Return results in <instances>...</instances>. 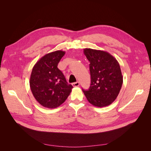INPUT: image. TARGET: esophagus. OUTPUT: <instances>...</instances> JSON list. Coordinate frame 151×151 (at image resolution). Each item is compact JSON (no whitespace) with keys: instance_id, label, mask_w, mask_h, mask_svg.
I'll return each instance as SVG.
<instances>
[{"instance_id":"1","label":"esophagus","mask_w":151,"mask_h":151,"mask_svg":"<svg viewBox=\"0 0 151 151\" xmlns=\"http://www.w3.org/2000/svg\"><path fill=\"white\" fill-rule=\"evenodd\" d=\"M72 85L73 86H74V87H78V86H79L80 84H79V82H76V83H72Z\"/></svg>"}]
</instances>
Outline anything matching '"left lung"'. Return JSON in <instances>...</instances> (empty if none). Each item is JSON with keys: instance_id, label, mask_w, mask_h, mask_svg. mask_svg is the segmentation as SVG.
I'll return each instance as SVG.
<instances>
[{"instance_id": "obj_1", "label": "left lung", "mask_w": 151, "mask_h": 151, "mask_svg": "<svg viewBox=\"0 0 151 151\" xmlns=\"http://www.w3.org/2000/svg\"><path fill=\"white\" fill-rule=\"evenodd\" d=\"M89 61L91 86L83 89L88 101L93 106L104 107L116 99L123 84L119 63L110 53L102 50L84 49Z\"/></svg>"}]
</instances>
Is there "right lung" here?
<instances>
[{
  "label": "right lung",
  "mask_w": 151,
  "mask_h": 151,
  "mask_svg": "<svg viewBox=\"0 0 151 151\" xmlns=\"http://www.w3.org/2000/svg\"><path fill=\"white\" fill-rule=\"evenodd\" d=\"M65 53L62 50L47 53L35 63L32 70L29 80L31 92L36 101L45 108L60 106L73 88L57 67Z\"/></svg>",
  "instance_id": "obj_1"
}]
</instances>
